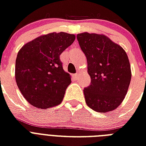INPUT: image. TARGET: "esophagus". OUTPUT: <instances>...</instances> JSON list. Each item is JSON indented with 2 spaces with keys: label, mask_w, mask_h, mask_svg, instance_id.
Instances as JSON below:
<instances>
[{
  "label": "esophagus",
  "mask_w": 146,
  "mask_h": 146,
  "mask_svg": "<svg viewBox=\"0 0 146 146\" xmlns=\"http://www.w3.org/2000/svg\"><path fill=\"white\" fill-rule=\"evenodd\" d=\"M78 76H79V73H76V74H74V75H73V77L76 78H76H78Z\"/></svg>",
  "instance_id": "34e87169"
}]
</instances>
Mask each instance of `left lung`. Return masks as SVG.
Here are the masks:
<instances>
[{
	"mask_svg": "<svg viewBox=\"0 0 146 146\" xmlns=\"http://www.w3.org/2000/svg\"><path fill=\"white\" fill-rule=\"evenodd\" d=\"M76 38L91 77V85L83 90L87 105L101 113L113 111L124 99L131 80L127 53L104 35L83 33Z\"/></svg>",
	"mask_w": 146,
	"mask_h": 146,
	"instance_id": "left-lung-1",
	"label": "left lung"
}]
</instances>
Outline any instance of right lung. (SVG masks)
Returning a JSON list of instances; mask_svg holds the SVG:
<instances>
[{
  "label": "right lung",
  "mask_w": 146,
  "mask_h": 146,
  "mask_svg": "<svg viewBox=\"0 0 146 146\" xmlns=\"http://www.w3.org/2000/svg\"><path fill=\"white\" fill-rule=\"evenodd\" d=\"M75 35L52 33L26 43L16 59L15 78L26 101L38 108L47 109L62 102L70 76L60 60L66 48L75 41Z\"/></svg>",
  "instance_id": "1"
}]
</instances>
